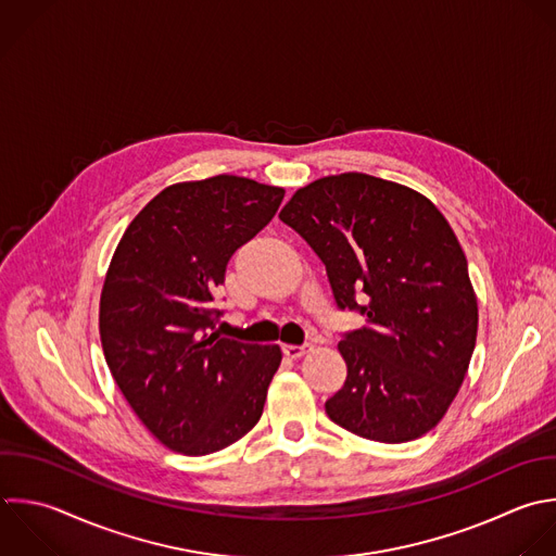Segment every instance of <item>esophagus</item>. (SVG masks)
I'll list each match as a JSON object with an SVG mask.
<instances>
[{"mask_svg":"<svg viewBox=\"0 0 556 556\" xmlns=\"http://www.w3.org/2000/svg\"><path fill=\"white\" fill-rule=\"evenodd\" d=\"M311 350V345H291V343H285L282 345V352L289 356V358H302L306 352Z\"/></svg>","mask_w":556,"mask_h":556,"instance_id":"esophagus-1","label":"esophagus"}]
</instances>
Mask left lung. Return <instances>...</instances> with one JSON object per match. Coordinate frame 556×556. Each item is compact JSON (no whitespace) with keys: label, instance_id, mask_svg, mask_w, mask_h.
Wrapping results in <instances>:
<instances>
[{"label":"left lung","instance_id":"obj_1","mask_svg":"<svg viewBox=\"0 0 556 556\" xmlns=\"http://www.w3.org/2000/svg\"><path fill=\"white\" fill-rule=\"evenodd\" d=\"M278 217L326 265L337 306L367 317L339 343L348 378L326 402L328 417L380 443L432 430L465 380L478 332L447 219L426 195L356 172L298 189Z\"/></svg>","mask_w":556,"mask_h":556}]
</instances>
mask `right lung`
I'll list each match as a JSON object with an SVG mask.
<instances>
[{"mask_svg":"<svg viewBox=\"0 0 556 556\" xmlns=\"http://www.w3.org/2000/svg\"><path fill=\"white\" fill-rule=\"evenodd\" d=\"M282 187L213 176L163 189L126 228L100 298L111 374L146 428L169 450L204 456L263 415L278 345L215 330L213 306L230 256L261 232Z\"/></svg>","mask_w":556,"mask_h":556,"instance_id":"right-lung-1","label":"right lung"}]
</instances>
